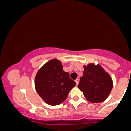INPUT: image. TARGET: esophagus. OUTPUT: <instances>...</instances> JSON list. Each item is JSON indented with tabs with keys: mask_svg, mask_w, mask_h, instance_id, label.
Wrapping results in <instances>:
<instances>
[{
	"mask_svg": "<svg viewBox=\"0 0 131 131\" xmlns=\"http://www.w3.org/2000/svg\"><path fill=\"white\" fill-rule=\"evenodd\" d=\"M75 82H76V85H78V84H79V79H76V80H75Z\"/></svg>",
	"mask_w": 131,
	"mask_h": 131,
	"instance_id": "obj_1",
	"label": "esophagus"
}]
</instances>
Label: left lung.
Wrapping results in <instances>:
<instances>
[{
    "label": "left lung",
    "instance_id": "1",
    "mask_svg": "<svg viewBox=\"0 0 131 131\" xmlns=\"http://www.w3.org/2000/svg\"><path fill=\"white\" fill-rule=\"evenodd\" d=\"M84 69L83 76L80 78L78 88L91 103L105 101L113 85L110 75L99 64L89 63L84 66Z\"/></svg>",
    "mask_w": 131,
    "mask_h": 131
}]
</instances>
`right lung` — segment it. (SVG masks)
Returning <instances> with one entry per match:
<instances>
[{
	"mask_svg": "<svg viewBox=\"0 0 131 131\" xmlns=\"http://www.w3.org/2000/svg\"><path fill=\"white\" fill-rule=\"evenodd\" d=\"M34 84L39 95L50 105L61 104L76 85L70 74L63 70L61 61L56 58L49 60L39 70Z\"/></svg>",
	"mask_w": 131,
	"mask_h": 131,
	"instance_id": "right-lung-1",
	"label": "right lung"
}]
</instances>
